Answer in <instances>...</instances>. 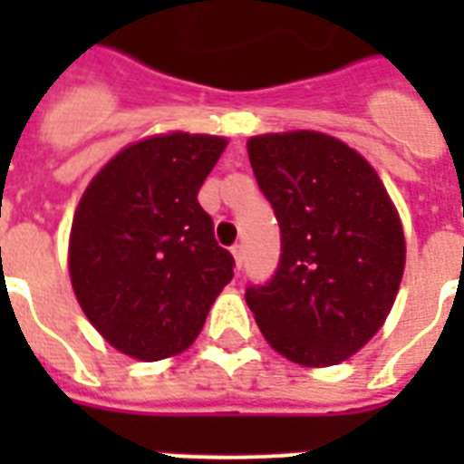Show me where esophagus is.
<instances>
[{
  "label": "esophagus",
  "mask_w": 464,
  "mask_h": 464,
  "mask_svg": "<svg viewBox=\"0 0 464 464\" xmlns=\"http://www.w3.org/2000/svg\"><path fill=\"white\" fill-rule=\"evenodd\" d=\"M231 255H233V260H236V269L240 272V267H243V262H246V247L240 246H233L231 247Z\"/></svg>",
  "instance_id": "obj_1"
}]
</instances>
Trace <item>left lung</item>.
<instances>
[{
  "mask_svg": "<svg viewBox=\"0 0 464 464\" xmlns=\"http://www.w3.org/2000/svg\"><path fill=\"white\" fill-rule=\"evenodd\" d=\"M247 156L282 228L276 275L246 291L255 323L284 359L342 363L395 304L407 257L400 214L375 168L337 137L257 134Z\"/></svg>",
  "mask_w": 464,
  "mask_h": 464,
  "instance_id": "obj_1",
  "label": "left lung"
}]
</instances>
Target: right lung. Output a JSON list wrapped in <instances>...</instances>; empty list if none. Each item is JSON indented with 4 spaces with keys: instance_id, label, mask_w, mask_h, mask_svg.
Returning <instances> with one entry per match:
<instances>
[{
    "instance_id": "1",
    "label": "right lung",
    "mask_w": 464,
    "mask_h": 464,
    "mask_svg": "<svg viewBox=\"0 0 464 464\" xmlns=\"http://www.w3.org/2000/svg\"><path fill=\"white\" fill-rule=\"evenodd\" d=\"M217 134L166 132L120 149L83 189L69 279L83 315L118 352L170 359L202 332L233 279L197 192L224 154Z\"/></svg>"
}]
</instances>
